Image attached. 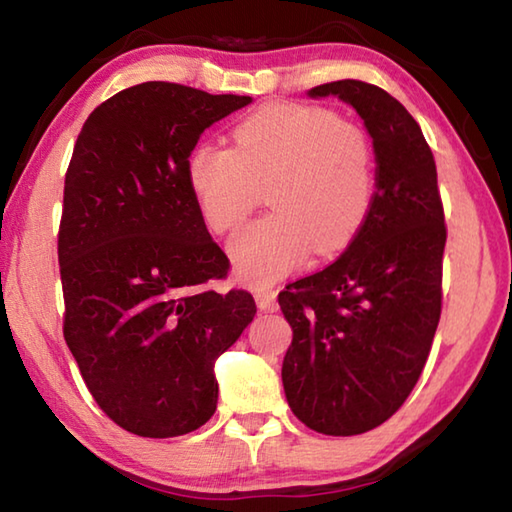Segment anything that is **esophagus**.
Segmentation results:
<instances>
[{
  "mask_svg": "<svg viewBox=\"0 0 512 512\" xmlns=\"http://www.w3.org/2000/svg\"><path fill=\"white\" fill-rule=\"evenodd\" d=\"M255 302L262 311H275L277 309V293L271 289H259L255 293Z\"/></svg>",
  "mask_w": 512,
  "mask_h": 512,
  "instance_id": "esophagus-1",
  "label": "esophagus"
}]
</instances>
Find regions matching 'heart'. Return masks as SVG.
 <instances>
[{
	"label": "heart",
	"instance_id": "1",
	"mask_svg": "<svg viewBox=\"0 0 512 512\" xmlns=\"http://www.w3.org/2000/svg\"><path fill=\"white\" fill-rule=\"evenodd\" d=\"M235 149L212 142L189 153L187 180L198 212L228 232L262 201L271 214L237 230L228 253L239 280L271 284L309 250L332 255L366 223L375 198V158L357 126L332 110L282 103L239 121Z\"/></svg>",
	"mask_w": 512,
	"mask_h": 512
}]
</instances>
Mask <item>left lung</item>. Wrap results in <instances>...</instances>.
<instances>
[{
  "label": "left lung",
  "mask_w": 512,
  "mask_h": 512,
  "mask_svg": "<svg viewBox=\"0 0 512 512\" xmlns=\"http://www.w3.org/2000/svg\"><path fill=\"white\" fill-rule=\"evenodd\" d=\"M363 119L375 198L345 253L277 300L293 329L282 384L293 415L325 436L379 427L418 384L440 320L445 216L433 153L409 110L363 81L307 92Z\"/></svg>",
  "instance_id": "8db88e82"
}]
</instances>
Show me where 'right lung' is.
I'll use <instances>...</instances> for the list:
<instances>
[{
    "mask_svg": "<svg viewBox=\"0 0 512 512\" xmlns=\"http://www.w3.org/2000/svg\"><path fill=\"white\" fill-rule=\"evenodd\" d=\"M253 103L149 81L85 119L65 176L58 264L65 341L101 411L142 438L212 418L214 363L257 314L228 273L187 180L201 133Z\"/></svg>",
    "mask_w": 512,
    "mask_h": 512,
    "instance_id": "add662e5",
    "label": "right lung"
}]
</instances>
